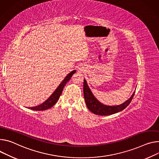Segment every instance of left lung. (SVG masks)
Listing matches in <instances>:
<instances>
[{"mask_svg": "<svg viewBox=\"0 0 159 159\" xmlns=\"http://www.w3.org/2000/svg\"><path fill=\"white\" fill-rule=\"evenodd\" d=\"M84 96L85 102L88 108L93 113L99 115H110L116 113L125 109L131 102V101L134 96L135 92L133 94L131 97L125 102L120 105L117 106H107L101 103L97 100L91 93L89 86L86 82V80L84 79Z\"/></svg>", "mask_w": 159, "mask_h": 159, "instance_id": "1", "label": "left lung"}]
</instances>
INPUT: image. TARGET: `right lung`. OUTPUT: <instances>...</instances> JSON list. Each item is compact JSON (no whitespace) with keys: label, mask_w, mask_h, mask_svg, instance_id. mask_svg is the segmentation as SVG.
Masks as SVG:
<instances>
[{"label":"right lung","mask_w":159,"mask_h":159,"mask_svg":"<svg viewBox=\"0 0 159 159\" xmlns=\"http://www.w3.org/2000/svg\"><path fill=\"white\" fill-rule=\"evenodd\" d=\"M75 71H76L75 70H74L71 72H70V73L65 77V79H64V80L60 84L58 87H57V88L56 89V91L51 94V96L45 102H44L42 104H41L39 106L34 107H30L29 108L31 110H33L42 111V110H45L49 109V108H51L52 107H53L56 104V103L57 102V100L59 99L60 96H61V94L62 93V91L63 90V88L65 87V84L67 83L68 81H69V80L70 79L71 76L73 75L74 74H75Z\"/></svg>","instance_id":"add662e5"}]
</instances>
